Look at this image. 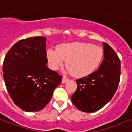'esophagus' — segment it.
I'll list each match as a JSON object with an SVG mask.
<instances>
[{
	"mask_svg": "<svg viewBox=\"0 0 132 132\" xmlns=\"http://www.w3.org/2000/svg\"><path fill=\"white\" fill-rule=\"evenodd\" d=\"M67 80H68V79H67V78L65 77V76H63V79H62V83L64 84V83H65V82H67Z\"/></svg>",
	"mask_w": 132,
	"mask_h": 132,
	"instance_id": "esophagus-1",
	"label": "esophagus"
}]
</instances>
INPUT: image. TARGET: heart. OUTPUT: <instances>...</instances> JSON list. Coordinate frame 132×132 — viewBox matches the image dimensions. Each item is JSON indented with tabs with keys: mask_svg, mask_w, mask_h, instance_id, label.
Returning a JSON list of instances; mask_svg holds the SVG:
<instances>
[{
	"mask_svg": "<svg viewBox=\"0 0 132 132\" xmlns=\"http://www.w3.org/2000/svg\"><path fill=\"white\" fill-rule=\"evenodd\" d=\"M103 49L87 43H71L61 45L56 50H47L48 65L57 70L66 61L67 70L74 77L82 78L94 73L103 59Z\"/></svg>",
	"mask_w": 132,
	"mask_h": 132,
	"instance_id": "heart-1",
	"label": "heart"
}]
</instances>
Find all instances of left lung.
Wrapping results in <instances>:
<instances>
[{
	"mask_svg": "<svg viewBox=\"0 0 132 132\" xmlns=\"http://www.w3.org/2000/svg\"><path fill=\"white\" fill-rule=\"evenodd\" d=\"M104 58L94 73L76 80L77 89L71 102L80 111L92 113L105 106L113 98L118 88L120 61L114 50L103 43Z\"/></svg>",
	"mask_w": 132,
	"mask_h": 132,
	"instance_id": "left-lung-1",
	"label": "left lung"
}]
</instances>
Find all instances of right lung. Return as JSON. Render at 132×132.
Wrapping results in <instances>:
<instances>
[{"label": "right lung", "instance_id": "obj_1", "mask_svg": "<svg viewBox=\"0 0 132 132\" xmlns=\"http://www.w3.org/2000/svg\"><path fill=\"white\" fill-rule=\"evenodd\" d=\"M46 38L20 40L12 46L3 65V78L14 103L24 112H38L51 100L62 76L46 65Z\"/></svg>", "mask_w": 132, "mask_h": 132}]
</instances>
